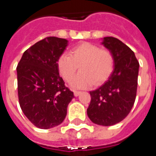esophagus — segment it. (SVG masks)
I'll return each instance as SVG.
<instances>
[{
	"label": "esophagus",
	"instance_id": "34e87169",
	"mask_svg": "<svg viewBox=\"0 0 156 156\" xmlns=\"http://www.w3.org/2000/svg\"><path fill=\"white\" fill-rule=\"evenodd\" d=\"M73 94H74V96L75 97H78V95L80 94H81V92L80 91H73Z\"/></svg>",
	"mask_w": 156,
	"mask_h": 156
}]
</instances>
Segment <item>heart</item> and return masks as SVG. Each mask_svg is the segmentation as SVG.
<instances>
[{"mask_svg": "<svg viewBox=\"0 0 156 156\" xmlns=\"http://www.w3.org/2000/svg\"><path fill=\"white\" fill-rule=\"evenodd\" d=\"M114 63V57L108 50L90 42H82L72 48L69 55H60L57 67L62 78L69 82L79 66L80 73L70 85L74 88H88L105 82L111 74Z\"/></svg>", "mask_w": 156, "mask_h": 156, "instance_id": "obj_1", "label": "heart"}]
</instances>
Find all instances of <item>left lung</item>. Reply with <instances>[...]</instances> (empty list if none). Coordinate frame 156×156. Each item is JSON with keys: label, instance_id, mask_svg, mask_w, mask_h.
Returning a JSON list of instances; mask_svg holds the SVG:
<instances>
[{"label": "left lung", "instance_id": "8db88e82", "mask_svg": "<svg viewBox=\"0 0 156 156\" xmlns=\"http://www.w3.org/2000/svg\"><path fill=\"white\" fill-rule=\"evenodd\" d=\"M101 44L113 55L114 69L104 84L90 92L87 114L93 123L111 126L123 120L134 105L140 64L134 51L119 39L106 37Z\"/></svg>", "mask_w": 156, "mask_h": 156}]
</instances>
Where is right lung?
<instances>
[{
	"label": "right lung",
	"instance_id": "right-lung-1",
	"mask_svg": "<svg viewBox=\"0 0 156 156\" xmlns=\"http://www.w3.org/2000/svg\"><path fill=\"white\" fill-rule=\"evenodd\" d=\"M68 45L67 39L46 37L24 51L16 68L21 108L40 129L62 124L74 98L73 93L65 87L57 67L58 58Z\"/></svg>",
	"mask_w": 156,
	"mask_h": 156
}]
</instances>
